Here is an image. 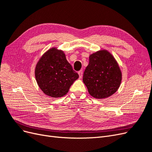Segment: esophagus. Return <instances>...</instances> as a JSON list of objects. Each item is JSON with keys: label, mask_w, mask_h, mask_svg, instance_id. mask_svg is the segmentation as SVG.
<instances>
[{"label": "esophagus", "mask_w": 152, "mask_h": 152, "mask_svg": "<svg viewBox=\"0 0 152 152\" xmlns=\"http://www.w3.org/2000/svg\"><path fill=\"white\" fill-rule=\"evenodd\" d=\"M78 73H79V77L81 79V78L82 77V75H83V72H82V70H80V71L78 72Z\"/></svg>", "instance_id": "1"}]
</instances>
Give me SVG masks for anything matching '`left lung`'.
Segmentation results:
<instances>
[{
    "label": "left lung",
    "instance_id": "left-lung-1",
    "mask_svg": "<svg viewBox=\"0 0 152 152\" xmlns=\"http://www.w3.org/2000/svg\"><path fill=\"white\" fill-rule=\"evenodd\" d=\"M82 80L91 96L104 99L119 88L122 72L113 55L107 50H100L89 56Z\"/></svg>",
    "mask_w": 152,
    "mask_h": 152
}]
</instances>
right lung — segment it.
<instances>
[{
	"label": "right lung",
	"instance_id": "right-lung-1",
	"mask_svg": "<svg viewBox=\"0 0 152 152\" xmlns=\"http://www.w3.org/2000/svg\"><path fill=\"white\" fill-rule=\"evenodd\" d=\"M35 76L43 93L56 98L66 95L73 82L79 78L66 60L65 54L56 48L49 49L39 59Z\"/></svg>",
	"mask_w": 152,
	"mask_h": 152
}]
</instances>
